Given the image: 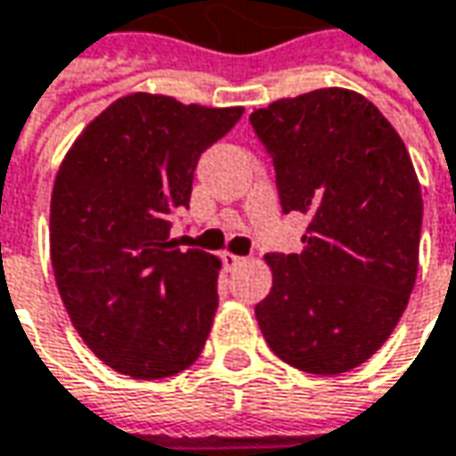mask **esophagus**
Masks as SVG:
<instances>
[{
	"instance_id": "esophagus-1",
	"label": "esophagus",
	"mask_w": 456,
	"mask_h": 456,
	"mask_svg": "<svg viewBox=\"0 0 456 456\" xmlns=\"http://www.w3.org/2000/svg\"><path fill=\"white\" fill-rule=\"evenodd\" d=\"M222 263H224V267H227V270H234V267L245 263V257H240V255H232V252H224V255H222Z\"/></svg>"
}]
</instances>
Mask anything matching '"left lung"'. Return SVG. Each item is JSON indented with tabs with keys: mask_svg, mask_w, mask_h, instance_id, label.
Segmentation results:
<instances>
[{
	"mask_svg": "<svg viewBox=\"0 0 456 456\" xmlns=\"http://www.w3.org/2000/svg\"><path fill=\"white\" fill-rule=\"evenodd\" d=\"M249 122L283 211L308 216L298 255H265L257 324L283 362L339 375L386 345L416 283L424 201L411 155L372 102L339 86L278 99Z\"/></svg>",
	"mask_w": 456,
	"mask_h": 456,
	"instance_id": "obj_1",
	"label": "left lung"
}]
</instances>
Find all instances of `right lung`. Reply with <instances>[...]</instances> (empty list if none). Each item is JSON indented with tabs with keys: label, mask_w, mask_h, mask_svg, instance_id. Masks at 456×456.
Segmentation results:
<instances>
[{
	"label": "right lung",
	"mask_w": 456,
	"mask_h": 456,
	"mask_svg": "<svg viewBox=\"0 0 456 456\" xmlns=\"http://www.w3.org/2000/svg\"><path fill=\"white\" fill-rule=\"evenodd\" d=\"M242 107L127 94L66 152L50 199V263L78 337L111 370L160 380L191 367L219 306L222 263L175 249L170 216L189 207L201 152Z\"/></svg>",
	"instance_id": "1"
}]
</instances>
